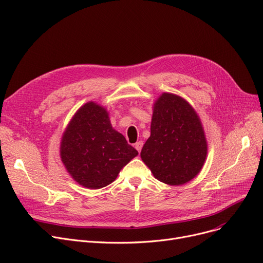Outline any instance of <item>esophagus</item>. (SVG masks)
<instances>
[{
	"label": "esophagus",
	"mask_w": 263,
	"mask_h": 263,
	"mask_svg": "<svg viewBox=\"0 0 263 263\" xmlns=\"http://www.w3.org/2000/svg\"><path fill=\"white\" fill-rule=\"evenodd\" d=\"M143 145H144V143L142 142V141H140V142H137L134 146H135V149L139 151V153H141V150H142V148H143Z\"/></svg>",
	"instance_id": "1"
}]
</instances>
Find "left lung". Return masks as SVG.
Returning <instances> with one entry per match:
<instances>
[{
	"instance_id": "1",
	"label": "left lung",
	"mask_w": 263,
	"mask_h": 263,
	"mask_svg": "<svg viewBox=\"0 0 263 263\" xmlns=\"http://www.w3.org/2000/svg\"><path fill=\"white\" fill-rule=\"evenodd\" d=\"M141 157L158 180L166 184H184L200 172L206 142L197 114L184 99L167 92L158 99Z\"/></svg>"
}]
</instances>
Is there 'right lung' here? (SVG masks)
I'll list each match as a JSON object with an SVG mask.
<instances>
[{
	"mask_svg": "<svg viewBox=\"0 0 263 263\" xmlns=\"http://www.w3.org/2000/svg\"><path fill=\"white\" fill-rule=\"evenodd\" d=\"M137 151L110 126L104 107L83 105L63 136L61 157L67 171L81 185L100 189L112 183Z\"/></svg>",
	"mask_w": 263,
	"mask_h": 263,
	"instance_id": "add662e5",
	"label": "right lung"
}]
</instances>
